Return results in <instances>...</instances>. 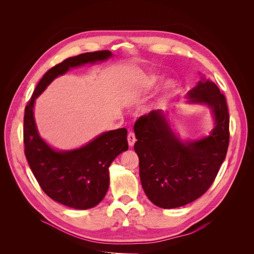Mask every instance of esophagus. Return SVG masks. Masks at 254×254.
Listing matches in <instances>:
<instances>
[{"label":"esophagus","mask_w":254,"mask_h":254,"mask_svg":"<svg viewBox=\"0 0 254 254\" xmlns=\"http://www.w3.org/2000/svg\"><path fill=\"white\" fill-rule=\"evenodd\" d=\"M136 138H135V134L133 131H129L128 134H127V142H128V146L129 147H132L134 142H135Z\"/></svg>","instance_id":"1"}]
</instances>
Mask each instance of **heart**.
I'll list each match as a JSON object with an SVG mask.
<instances>
[{"instance_id":"heart-1","label":"heart","mask_w":254,"mask_h":254,"mask_svg":"<svg viewBox=\"0 0 254 254\" xmlns=\"http://www.w3.org/2000/svg\"><path fill=\"white\" fill-rule=\"evenodd\" d=\"M159 81H160V78H159L158 76H156V75L149 76L146 80L143 81L142 84L138 85L137 87H135L134 89H132V90L130 91L129 97H130L132 100L137 99V98L141 95V93H142L144 90L155 87V86L158 84ZM168 87H170V84H168Z\"/></svg>"}]
</instances>
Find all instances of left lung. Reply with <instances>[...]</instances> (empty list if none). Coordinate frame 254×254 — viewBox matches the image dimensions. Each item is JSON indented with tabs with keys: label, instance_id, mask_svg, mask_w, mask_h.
Masks as SVG:
<instances>
[{
	"label": "left lung",
	"instance_id": "8db88e82",
	"mask_svg": "<svg viewBox=\"0 0 254 254\" xmlns=\"http://www.w3.org/2000/svg\"><path fill=\"white\" fill-rule=\"evenodd\" d=\"M190 104L210 108L214 127L198 139L176 135L169 112L153 111L134 125V151L139 159V178L147 197L156 206L171 209L201 197L212 185L225 160L229 143V115L225 96L203 76L188 91Z\"/></svg>",
	"mask_w": 254,
	"mask_h": 254
}]
</instances>
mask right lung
Here are the masks:
<instances>
[{
  "label": "right lung",
  "mask_w": 254,
  "mask_h": 254,
  "mask_svg": "<svg viewBox=\"0 0 254 254\" xmlns=\"http://www.w3.org/2000/svg\"><path fill=\"white\" fill-rule=\"evenodd\" d=\"M111 57V51L103 50L65 59L46 72L25 108L24 144L29 166L42 190L54 201L70 208L89 209L104 198L110 187L108 168L128 149L127 130L105 131L78 149L59 151L40 136L34 119V104L56 77L71 68L102 62Z\"/></svg>",
  "instance_id": "add662e5"
}]
</instances>
